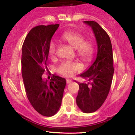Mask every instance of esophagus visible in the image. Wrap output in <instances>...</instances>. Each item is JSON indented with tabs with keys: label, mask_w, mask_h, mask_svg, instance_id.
<instances>
[{
	"label": "esophagus",
	"mask_w": 135,
	"mask_h": 135,
	"mask_svg": "<svg viewBox=\"0 0 135 135\" xmlns=\"http://www.w3.org/2000/svg\"><path fill=\"white\" fill-rule=\"evenodd\" d=\"M66 82H67V84H70V83H71V79H66Z\"/></svg>",
	"instance_id": "esophagus-1"
}]
</instances>
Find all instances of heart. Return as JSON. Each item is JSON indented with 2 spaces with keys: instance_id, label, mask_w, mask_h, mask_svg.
I'll use <instances>...</instances> for the list:
<instances>
[{
  "instance_id": "obj_1",
  "label": "heart",
  "mask_w": 135,
  "mask_h": 135,
  "mask_svg": "<svg viewBox=\"0 0 135 135\" xmlns=\"http://www.w3.org/2000/svg\"><path fill=\"white\" fill-rule=\"evenodd\" d=\"M60 38L76 49V54L81 59L89 61L92 59L94 51V46L92 43L86 41V38L82 34L77 32H67L62 34ZM56 51V43L54 41H51L48 45L49 56L52 57H54ZM81 68V65L78 62L65 60L60 62L56 70L63 76L70 77Z\"/></svg>"
}]
</instances>
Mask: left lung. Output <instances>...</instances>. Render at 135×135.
Returning a JSON list of instances; mask_svg holds the SVG:
<instances>
[{
  "label": "left lung",
  "instance_id": "left-lung-1",
  "mask_svg": "<svg viewBox=\"0 0 135 135\" xmlns=\"http://www.w3.org/2000/svg\"><path fill=\"white\" fill-rule=\"evenodd\" d=\"M84 22L92 29L98 49L94 63L80 75L89 83H78L79 89L76 104L83 113H91L101 107L107 98L114 69L113 49L109 35L95 21H88Z\"/></svg>",
  "mask_w": 135,
  "mask_h": 135
}]
</instances>
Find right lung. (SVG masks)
I'll use <instances>...</instances> for the list:
<instances>
[{"mask_svg": "<svg viewBox=\"0 0 135 135\" xmlns=\"http://www.w3.org/2000/svg\"><path fill=\"white\" fill-rule=\"evenodd\" d=\"M59 26L57 24L32 28L22 47V76L26 95L34 109L46 117L57 113L66 86L65 79L58 76L49 83L42 78L45 67L48 70L49 43Z\"/></svg>", "mask_w": 135, "mask_h": 135, "instance_id": "1", "label": "right lung"}]
</instances>
